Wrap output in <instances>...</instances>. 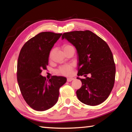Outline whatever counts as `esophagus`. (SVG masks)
Masks as SVG:
<instances>
[{
    "label": "esophagus",
    "instance_id": "obj_1",
    "mask_svg": "<svg viewBox=\"0 0 132 132\" xmlns=\"http://www.w3.org/2000/svg\"><path fill=\"white\" fill-rule=\"evenodd\" d=\"M74 78L70 77V78H68V79H67V81H68V82H71V81H72V80H74Z\"/></svg>",
    "mask_w": 132,
    "mask_h": 132
}]
</instances>
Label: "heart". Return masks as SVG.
<instances>
[{
	"label": "heart",
	"mask_w": 132,
	"mask_h": 132,
	"mask_svg": "<svg viewBox=\"0 0 132 132\" xmlns=\"http://www.w3.org/2000/svg\"><path fill=\"white\" fill-rule=\"evenodd\" d=\"M72 47L71 45H69L68 44H65L63 45V49L64 51L68 49L70 47ZM54 53V49H52L50 52L49 54V57L51 58ZM74 68V64L73 63H69L66 64H64L63 66H60L58 69L56 70L57 74L59 75H64V76H69L72 74L73 72V70Z\"/></svg>",
	"instance_id": "1"
}]
</instances>
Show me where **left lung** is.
<instances>
[{
  "label": "left lung",
  "mask_w": 132,
  "mask_h": 132,
  "mask_svg": "<svg viewBox=\"0 0 132 132\" xmlns=\"http://www.w3.org/2000/svg\"><path fill=\"white\" fill-rule=\"evenodd\" d=\"M66 38L76 47L79 56L78 76L82 87L76 93L81 102L94 106L107 99L112 89L115 79L116 67L112 53L108 44L90 30L64 33ZM91 74L89 78L86 77Z\"/></svg>",
  "instance_id": "left-lung-1"
}]
</instances>
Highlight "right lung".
I'll use <instances>...</instances> for the list:
<instances>
[{"label": "right lung", "instance_id": "1", "mask_svg": "<svg viewBox=\"0 0 132 132\" xmlns=\"http://www.w3.org/2000/svg\"><path fill=\"white\" fill-rule=\"evenodd\" d=\"M62 33L43 32L27 41L19 53L17 79L24 99L37 111H46L57 102L59 89L66 78L53 75L49 80L40 74L46 70L50 52Z\"/></svg>", "mask_w": 132, "mask_h": 132}]
</instances>
